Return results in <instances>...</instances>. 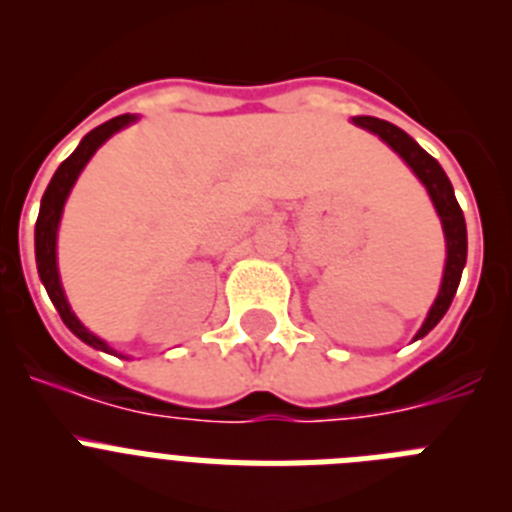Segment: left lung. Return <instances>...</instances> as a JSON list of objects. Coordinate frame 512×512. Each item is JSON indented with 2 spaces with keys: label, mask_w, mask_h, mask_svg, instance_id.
<instances>
[{
  "label": "left lung",
  "mask_w": 512,
  "mask_h": 512,
  "mask_svg": "<svg viewBox=\"0 0 512 512\" xmlns=\"http://www.w3.org/2000/svg\"><path fill=\"white\" fill-rule=\"evenodd\" d=\"M354 122L361 125V128L377 133L387 146H392L405 158V164L415 171V176H418L420 182L425 184V189H428V194H431L433 205H436V212L443 223V233H446V269H443L441 292H438L423 328L415 336L423 338L425 333H431L436 328L438 320L449 310L451 300L456 295V287H459L461 271H464V264H467V223H464V212H461L459 202H456L454 187H451L449 176L441 169V164H438L431 153H425L405 130H400L397 125H392L387 120H379V117L359 115L354 117Z\"/></svg>",
  "instance_id": "1"
}]
</instances>
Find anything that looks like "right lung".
Returning <instances> with one entry per match:
<instances>
[{
	"mask_svg": "<svg viewBox=\"0 0 512 512\" xmlns=\"http://www.w3.org/2000/svg\"><path fill=\"white\" fill-rule=\"evenodd\" d=\"M135 117L133 115H120V117H112L110 122H104L99 128H94L92 133L84 135V140L79 143L74 153H71L58 171L53 174L51 184L45 189L43 194V202H40V215H38V223H35V261H38V274H40V282L45 284V292L51 297V302L56 305L58 315L74 336H79L81 341L89 343V346L99 348V351H107L112 354V348L97 338L94 333H89L84 325L79 323L74 312H71L69 302H66V295H63V287H61V279H58V266H56V233H58V223H61V212H63V202L69 197L71 187H74L76 176L81 174V169L87 166L89 158L94 156L99 146H102L104 140L110 138L112 133H117L120 128L130 125Z\"/></svg>",
	"mask_w": 512,
	"mask_h": 512,
	"instance_id": "right-lung-1",
	"label": "right lung"
}]
</instances>
